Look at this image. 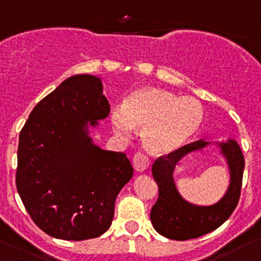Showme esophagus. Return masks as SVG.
Returning a JSON list of instances; mask_svg holds the SVG:
<instances>
[{
  "instance_id": "esophagus-1",
  "label": "esophagus",
  "mask_w": 261,
  "mask_h": 261,
  "mask_svg": "<svg viewBox=\"0 0 261 261\" xmlns=\"http://www.w3.org/2000/svg\"><path fill=\"white\" fill-rule=\"evenodd\" d=\"M133 166L137 172H145L150 166V158L146 156L145 153L137 152L133 156Z\"/></svg>"
}]
</instances>
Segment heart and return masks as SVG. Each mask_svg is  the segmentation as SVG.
I'll return each mask as SVG.
<instances>
[{
    "label": "heart",
    "mask_w": 261,
    "mask_h": 261,
    "mask_svg": "<svg viewBox=\"0 0 261 261\" xmlns=\"http://www.w3.org/2000/svg\"><path fill=\"white\" fill-rule=\"evenodd\" d=\"M203 121V109L192 97H180L160 88H141L126 97L124 106L111 111V124L129 137L135 126L142 128V140L152 153H169L188 142Z\"/></svg>",
    "instance_id": "1"
}]
</instances>
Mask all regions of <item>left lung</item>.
<instances>
[{
	"label": "left lung",
	"mask_w": 261,
	"mask_h": 261,
	"mask_svg": "<svg viewBox=\"0 0 261 261\" xmlns=\"http://www.w3.org/2000/svg\"><path fill=\"white\" fill-rule=\"evenodd\" d=\"M210 142L200 140L186 145L165 156L156 159L152 175L159 186V197L151 209L150 219L156 232L170 240L186 241L197 238L219 228L232 215L240 200L245 159L234 140L218 143L229 168V187L214 205L198 206L186 201L175 187V165L193 151H201Z\"/></svg>",
	"instance_id": "1"
}]
</instances>
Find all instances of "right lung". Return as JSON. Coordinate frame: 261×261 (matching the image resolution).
Instances as JSON below:
<instances>
[{"label": "right lung", "mask_w": 261, "mask_h": 261, "mask_svg": "<svg viewBox=\"0 0 261 261\" xmlns=\"http://www.w3.org/2000/svg\"><path fill=\"white\" fill-rule=\"evenodd\" d=\"M109 113L101 79L78 74L39 101L21 129L17 192L51 237L83 241L110 228L116 196L133 168L125 153L102 150L88 136V125Z\"/></svg>", "instance_id": "1"}]
</instances>
